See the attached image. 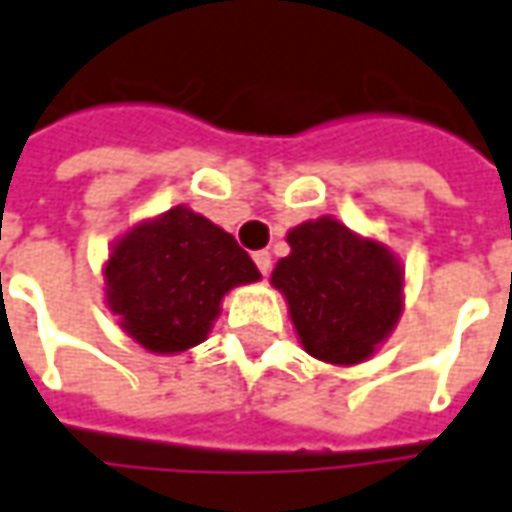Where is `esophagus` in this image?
I'll list each match as a JSON object with an SVG mask.
<instances>
[{"mask_svg":"<svg viewBox=\"0 0 512 512\" xmlns=\"http://www.w3.org/2000/svg\"><path fill=\"white\" fill-rule=\"evenodd\" d=\"M255 263H257V269H260V274H263V277H269L271 255H269V252H266V249H260V252H255Z\"/></svg>","mask_w":512,"mask_h":512,"instance_id":"obj_1","label":"esophagus"}]
</instances>
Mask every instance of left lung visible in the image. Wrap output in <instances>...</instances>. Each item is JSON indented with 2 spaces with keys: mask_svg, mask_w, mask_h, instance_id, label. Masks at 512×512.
Returning <instances> with one entry per match:
<instances>
[{
  "mask_svg": "<svg viewBox=\"0 0 512 512\" xmlns=\"http://www.w3.org/2000/svg\"><path fill=\"white\" fill-rule=\"evenodd\" d=\"M288 246L271 285L288 302L305 353L339 367L367 361L401 319L398 257L330 215L291 229Z\"/></svg>",
  "mask_w": 512,
  "mask_h": 512,
  "instance_id": "8db88e82",
  "label": "left lung"
}]
</instances>
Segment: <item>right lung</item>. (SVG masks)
<instances>
[{"label": "right lung", "instance_id": "add662e5", "mask_svg": "<svg viewBox=\"0 0 512 512\" xmlns=\"http://www.w3.org/2000/svg\"><path fill=\"white\" fill-rule=\"evenodd\" d=\"M106 302L120 328L151 353H184L207 339L221 300L260 271L238 241L204 215L173 207L139 221L111 246Z\"/></svg>", "mask_w": 512, "mask_h": 512}]
</instances>
